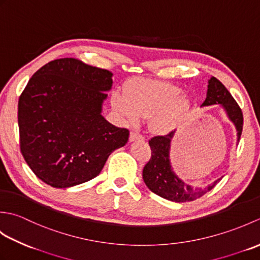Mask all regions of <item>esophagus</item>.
<instances>
[{
	"label": "esophagus",
	"instance_id": "esophagus-1",
	"mask_svg": "<svg viewBox=\"0 0 260 260\" xmlns=\"http://www.w3.org/2000/svg\"><path fill=\"white\" fill-rule=\"evenodd\" d=\"M144 141V136L141 135L137 133V132H132L131 135H129V141L131 142H134V141Z\"/></svg>",
	"mask_w": 260,
	"mask_h": 260
}]
</instances>
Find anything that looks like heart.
I'll list each match as a JSON object with an SVG mask.
<instances>
[{"label": "heart", "instance_id": "1", "mask_svg": "<svg viewBox=\"0 0 260 260\" xmlns=\"http://www.w3.org/2000/svg\"><path fill=\"white\" fill-rule=\"evenodd\" d=\"M113 106L126 121L139 123L140 118L151 117L150 126L155 134L173 132L190 110V101L182 95V89L169 82L136 80L124 95L113 97Z\"/></svg>", "mask_w": 260, "mask_h": 260}]
</instances>
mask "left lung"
Here are the masks:
<instances>
[{
	"instance_id": "left-lung-1",
	"label": "left lung",
	"mask_w": 260,
	"mask_h": 260,
	"mask_svg": "<svg viewBox=\"0 0 260 260\" xmlns=\"http://www.w3.org/2000/svg\"><path fill=\"white\" fill-rule=\"evenodd\" d=\"M208 82L207 98L202 103L201 107L221 105L227 113L228 118L236 126L237 137H238L237 140L239 142L242 126H244V116H242L239 105L236 103L222 82H220L215 77H211ZM174 133L175 131L164 136H154L148 141L152 155L150 161L143 169V180L152 192L167 200L173 202L193 201L212 190L220 179L204 187H193L182 181L174 173L170 162L171 141L173 139Z\"/></svg>"
}]
</instances>
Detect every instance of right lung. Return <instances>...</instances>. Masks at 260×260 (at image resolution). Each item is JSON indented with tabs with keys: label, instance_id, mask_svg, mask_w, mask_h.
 Instances as JSON below:
<instances>
[{
	"label": "right lung",
	"instance_id": "obj_1",
	"mask_svg": "<svg viewBox=\"0 0 260 260\" xmlns=\"http://www.w3.org/2000/svg\"><path fill=\"white\" fill-rule=\"evenodd\" d=\"M113 74L75 58L48 62L19 98L20 148L32 172L59 189L89 181L129 132L102 115Z\"/></svg>",
	"mask_w": 260,
	"mask_h": 260
}]
</instances>
